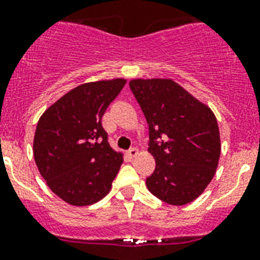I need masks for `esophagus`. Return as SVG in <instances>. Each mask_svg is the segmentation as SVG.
<instances>
[{"mask_svg":"<svg viewBox=\"0 0 260 260\" xmlns=\"http://www.w3.org/2000/svg\"><path fill=\"white\" fill-rule=\"evenodd\" d=\"M138 153H139L138 149H137V147H133V149H130L127 151V155L130 156V158H134V156L138 155Z\"/></svg>","mask_w":260,"mask_h":260,"instance_id":"1","label":"esophagus"}]
</instances>
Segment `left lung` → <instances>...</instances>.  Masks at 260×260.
Segmentation results:
<instances>
[{"mask_svg": "<svg viewBox=\"0 0 260 260\" xmlns=\"http://www.w3.org/2000/svg\"><path fill=\"white\" fill-rule=\"evenodd\" d=\"M128 85L149 125V151L155 159L146 186L169 205L192 202L211 182L219 162L215 115L173 79L138 78Z\"/></svg>", "mask_w": 260, "mask_h": 260, "instance_id": "left-lung-1", "label": "left lung"}]
</instances>
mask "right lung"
I'll return each instance as SVG.
<instances>
[{
    "mask_svg": "<svg viewBox=\"0 0 260 260\" xmlns=\"http://www.w3.org/2000/svg\"><path fill=\"white\" fill-rule=\"evenodd\" d=\"M126 79L87 82L61 96L41 115L34 160L50 190L72 206L106 197L123 162L107 142L102 117Z\"/></svg>",
    "mask_w": 260,
    "mask_h": 260,
    "instance_id": "right-lung-1",
    "label": "right lung"
}]
</instances>
